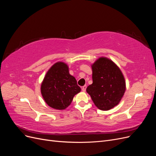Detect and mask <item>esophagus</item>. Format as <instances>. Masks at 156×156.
Listing matches in <instances>:
<instances>
[{
	"label": "esophagus",
	"mask_w": 156,
	"mask_h": 156,
	"mask_svg": "<svg viewBox=\"0 0 156 156\" xmlns=\"http://www.w3.org/2000/svg\"><path fill=\"white\" fill-rule=\"evenodd\" d=\"M86 89H87V85H84L82 87V90L83 92H85L86 91Z\"/></svg>",
	"instance_id": "obj_1"
}]
</instances>
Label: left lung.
Here are the masks:
<instances>
[{
    "label": "left lung",
    "instance_id": "1",
    "mask_svg": "<svg viewBox=\"0 0 156 156\" xmlns=\"http://www.w3.org/2000/svg\"><path fill=\"white\" fill-rule=\"evenodd\" d=\"M93 83L87 88L95 105L108 111L119 104L126 91V81L117 65L106 57L99 58L93 64Z\"/></svg>",
    "mask_w": 156,
    "mask_h": 156
}]
</instances>
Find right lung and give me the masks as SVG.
<instances>
[{
  "instance_id": "right-lung-1",
  "label": "right lung",
  "mask_w": 156,
  "mask_h": 156,
  "mask_svg": "<svg viewBox=\"0 0 156 156\" xmlns=\"http://www.w3.org/2000/svg\"><path fill=\"white\" fill-rule=\"evenodd\" d=\"M80 91L76 79L69 74L68 65L62 62L52 66L41 85V93L45 103L58 110L67 108Z\"/></svg>"
}]
</instances>
